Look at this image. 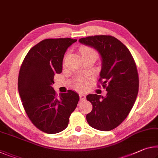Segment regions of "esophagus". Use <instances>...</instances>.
I'll return each mask as SVG.
<instances>
[{"label": "esophagus", "instance_id": "34e87169", "mask_svg": "<svg viewBox=\"0 0 158 158\" xmlns=\"http://www.w3.org/2000/svg\"><path fill=\"white\" fill-rule=\"evenodd\" d=\"M79 98H80V101H84V100L86 99V96H85V95L83 94H80Z\"/></svg>", "mask_w": 158, "mask_h": 158}]
</instances>
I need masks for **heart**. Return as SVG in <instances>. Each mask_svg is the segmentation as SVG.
Wrapping results in <instances>:
<instances>
[{"label": "heart", "instance_id": "heart-1", "mask_svg": "<svg viewBox=\"0 0 158 158\" xmlns=\"http://www.w3.org/2000/svg\"><path fill=\"white\" fill-rule=\"evenodd\" d=\"M79 51L81 52L82 56L83 55H94V56H97V52L95 49L91 47L86 46H82L79 48ZM86 81L84 79H80L79 81H77V89L79 90L84 89L86 87Z\"/></svg>", "mask_w": 158, "mask_h": 158}]
</instances>
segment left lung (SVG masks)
<instances>
[{
	"instance_id": "8db88e82",
	"label": "left lung",
	"mask_w": 158,
	"mask_h": 158,
	"mask_svg": "<svg viewBox=\"0 0 158 158\" xmlns=\"http://www.w3.org/2000/svg\"><path fill=\"white\" fill-rule=\"evenodd\" d=\"M79 41L94 48L101 55L98 81L107 91L106 97L86 96L93 106L86 120L93 128L110 131L127 118L136 101L139 85L136 64L127 46L114 36L97 35Z\"/></svg>"
}]
</instances>
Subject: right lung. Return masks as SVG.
<instances>
[{
    "label": "right lung",
    "instance_id": "add662e5",
    "mask_svg": "<svg viewBox=\"0 0 158 158\" xmlns=\"http://www.w3.org/2000/svg\"><path fill=\"white\" fill-rule=\"evenodd\" d=\"M70 38L44 39L25 56L19 69L18 91L27 116L36 128L57 134L67 128L79 96L68 90L60 94L52 87L55 74L62 70L67 49L76 42Z\"/></svg>",
    "mask_w": 158,
    "mask_h": 158
}]
</instances>
